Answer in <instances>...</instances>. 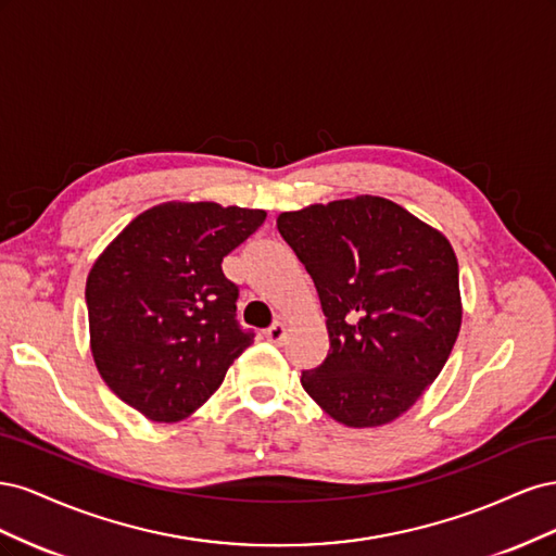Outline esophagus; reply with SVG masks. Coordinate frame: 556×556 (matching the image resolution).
I'll return each mask as SVG.
<instances>
[{
	"label": "esophagus",
	"instance_id": "34e87169",
	"mask_svg": "<svg viewBox=\"0 0 556 556\" xmlns=\"http://www.w3.org/2000/svg\"><path fill=\"white\" fill-rule=\"evenodd\" d=\"M264 336H266V341H268V343L282 345L285 336H288V329H285V325H282V323H274L271 327H268V329L264 331Z\"/></svg>",
	"mask_w": 556,
	"mask_h": 556
}]
</instances>
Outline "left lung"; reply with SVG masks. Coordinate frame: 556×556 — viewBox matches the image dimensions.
<instances>
[{"instance_id":"obj_1","label":"left lung","mask_w":556,"mask_h":556,"mask_svg":"<svg viewBox=\"0 0 556 556\" xmlns=\"http://www.w3.org/2000/svg\"><path fill=\"white\" fill-rule=\"evenodd\" d=\"M278 231L311 274L329 331L327 359L301 371V384L345 427L392 422L457 341L459 266L450 241L371 194L280 213Z\"/></svg>"}]
</instances>
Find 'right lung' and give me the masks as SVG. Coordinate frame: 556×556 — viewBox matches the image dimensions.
Masks as SVG:
<instances>
[{"instance_id": "right-lung-1", "label": "right lung", "mask_w": 556, "mask_h": 556, "mask_svg": "<svg viewBox=\"0 0 556 556\" xmlns=\"http://www.w3.org/2000/svg\"><path fill=\"white\" fill-rule=\"evenodd\" d=\"M264 211L169 201L117 233L86 285L99 376L153 422H178L223 384L255 339L237 319L239 285L223 260Z\"/></svg>"}]
</instances>
